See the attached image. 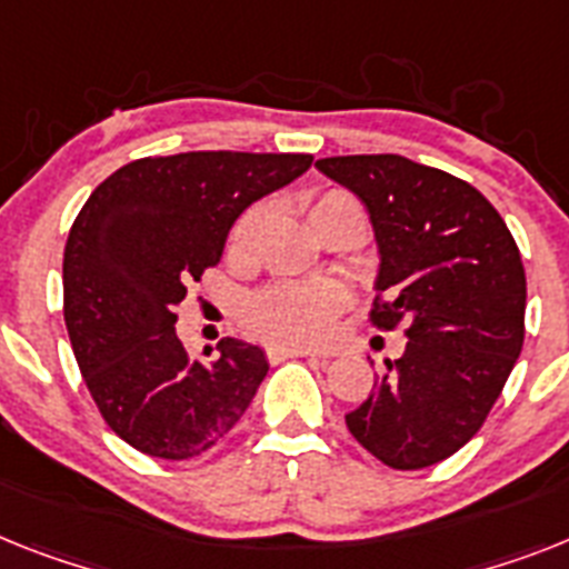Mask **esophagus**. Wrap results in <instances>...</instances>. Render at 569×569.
Returning a JSON list of instances; mask_svg holds the SVG:
<instances>
[{"mask_svg":"<svg viewBox=\"0 0 569 569\" xmlns=\"http://www.w3.org/2000/svg\"><path fill=\"white\" fill-rule=\"evenodd\" d=\"M327 358L323 352L307 350V347H269L271 361H283V358Z\"/></svg>","mask_w":569,"mask_h":569,"instance_id":"1","label":"esophagus"}]
</instances>
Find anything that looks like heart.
Segmentation results:
<instances>
[{"instance_id":"1","label":"heart","mask_w":569,"mask_h":569,"mask_svg":"<svg viewBox=\"0 0 569 569\" xmlns=\"http://www.w3.org/2000/svg\"><path fill=\"white\" fill-rule=\"evenodd\" d=\"M341 204H358V199L341 188L321 190L309 202V222L315 226L323 213ZM260 226V204L240 213L228 233V254L233 260H246L251 254ZM343 303L347 298L332 283H274L248 303L246 323L271 347H318L336 332V318L341 315Z\"/></svg>"}]
</instances>
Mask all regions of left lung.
Listing matches in <instances>:
<instances>
[{"label": "left lung", "mask_w": 569, "mask_h": 569, "mask_svg": "<svg viewBox=\"0 0 569 569\" xmlns=\"http://www.w3.org/2000/svg\"><path fill=\"white\" fill-rule=\"evenodd\" d=\"M315 167L365 202L379 246V329L405 323L347 428L390 469L460 451L489 417L523 347L527 274L512 233L469 181L405 156H336Z\"/></svg>", "instance_id": "1"}]
</instances>
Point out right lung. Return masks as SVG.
Instances as JSON below:
<instances>
[{"mask_svg": "<svg viewBox=\"0 0 569 569\" xmlns=\"http://www.w3.org/2000/svg\"><path fill=\"white\" fill-rule=\"evenodd\" d=\"M309 164L307 152H179L130 161L86 199L63 254L66 329L100 417L141 455H204L254 399L262 347L222 338L196 358L176 312L237 217Z\"/></svg>", "mask_w": 569, "mask_h": 569, "instance_id": "add662e5", "label": "right lung"}]
</instances>
